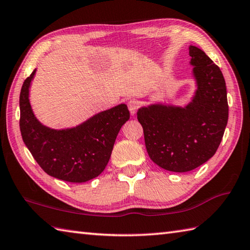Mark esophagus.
<instances>
[{"label":"esophagus","instance_id":"esophagus-1","mask_svg":"<svg viewBox=\"0 0 250 250\" xmlns=\"http://www.w3.org/2000/svg\"><path fill=\"white\" fill-rule=\"evenodd\" d=\"M128 107H129V110H130V112H131V115H134L135 112H136V110H138V108H139V103H138V101H135V100L129 101Z\"/></svg>","mask_w":250,"mask_h":250}]
</instances>
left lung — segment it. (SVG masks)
I'll return each instance as SVG.
<instances>
[{
    "instance_id": "1",
    "label": "left lung",
    "mask_w": 250,
    "mask_h": 250,
    "mask_svg": "<svg viewBox=\"0 0 250 250\" xmlns=\"http://www.w3.org/2000/svg\"><path fill=\"white\" fill-rule=\"evenodd\" d=\"M188 50L196 82L190 102L184 106L154 103L136 112L149 158L172 172H188L211 158L229 119L221 70L200 48L189 45Z\"/></svg>"
}]
</instances>
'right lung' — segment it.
<instances>
[{"label":"right lung","instance_id":"obj_1","mask_svg":"<svg viewBox=\"0 0 250 250\" xmlns=\"http://www.w3.org/2000/svg\"><path fill=\"white\" fill-rule=\"evenodd\" d=\"M36 71L24 80L19 96L23 143L39 166L53 178L83 183L99 177L108 164L121 126L130 118L128 106L119 104L72 128L52 129L39 121L29 100Z\"/></svg>","mask_w":250,"mask_h":250}]
</instances>
